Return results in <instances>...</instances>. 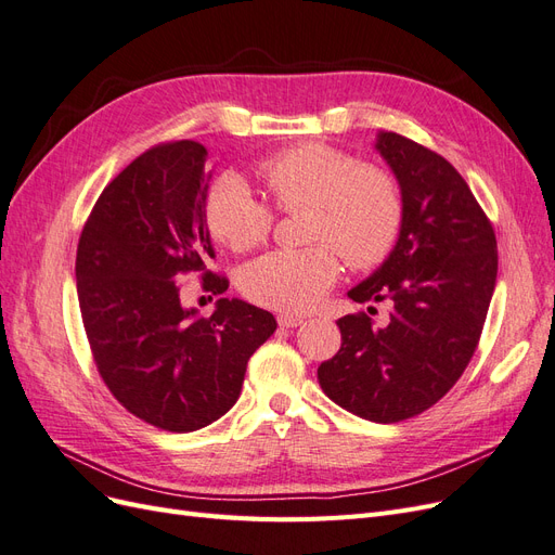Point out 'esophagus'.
I'll return each mask as SVG.
<instances>
[{
    "instance_id": "obj_1",
    "label": "esophagus",
    "mask_w": 555,
    "mask_h": 555,
    "mask_svg": "<svg viewBox=\"0 0 555 555\" xmlns=\"http://www.w3.org/2000/svg\"><path fill=\"white\" fill-rule=\"evenodd\" d=\"M278 324L282 326V328H294V326H300L304 324V317H298V314H278Z\"/></svg>"
}]
</instances>
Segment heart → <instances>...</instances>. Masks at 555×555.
<instances>
[{"mask_svg": "<svg viewBox=\"0 0 555 555\" xmlns=\"http://www.w3.org/2000/svg\"><path fill=\"white\" fill-rule=\"evenodd\" d=\"M257 178L280 212H306L304 249H278L241 273V292L251 304L280 312H308L340 278L343 258L357 271L391 255L402 227L396 180L379 166L359 164L326 143H300L257 164ZM236 176L217 178L204 215L212 236L236 255L271 236L275 215Z\"/></svg>", "mask_w": 555, "mask_h": 555, "instance_id": "heart-1", "label": "heart"}]
</instances>
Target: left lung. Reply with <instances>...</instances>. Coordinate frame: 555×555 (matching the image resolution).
<instances>
[{
	"label": "left lung",
	"instance_id": "1",
	"mask_svg": "<svg viewBox=\"0 0 555 555\" xmlns=\"http://www.w3.org/2000/svg\"><path fill=\"white\" fill-rule=\"evenodd\" d=\"M377 150L400 182L402 227L389 259L347 296L389 300L391 314L382 328L365 312L340 317L343 345L317 377L335 405L396 424L433 408L473 359L495 289L498 243L442 155L393 131L379 133Z\"/></svg>",
	"mask_w": 555,
	"mask_h": 555
}]
</instances>
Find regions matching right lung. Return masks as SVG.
Instances as JSON below:
<instances>
[{
	"label": "right lung",
	"mask_w": 555,
	"mask_h": 555,
	"mask_svg": "<svg viewBox=\"0 0 555 555\" xmlns=\"http://www.w3.org/2000/svg\"><path fill=\"white\" fill-rule=\"evenodd\" d=\"M208 150L169 141L145 150L96 198L76 255L82 326L99 375L141 422L192 433L241 396L249 357L275 317L220 298L210 317L182 308L180 280L201 275L212 296L229 289L206 227Z\"/></svg>",
	"instance_id": "obj_1"
}]
</instances>
